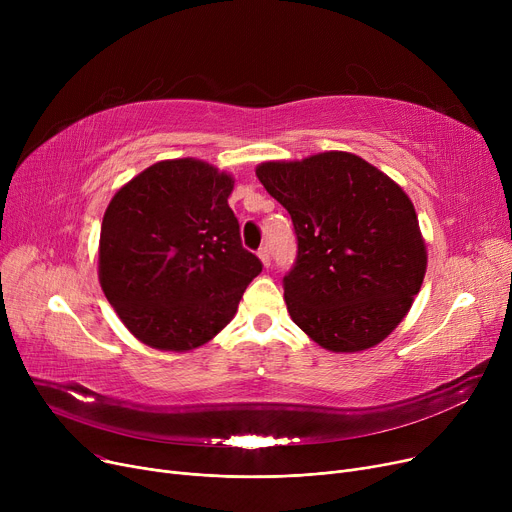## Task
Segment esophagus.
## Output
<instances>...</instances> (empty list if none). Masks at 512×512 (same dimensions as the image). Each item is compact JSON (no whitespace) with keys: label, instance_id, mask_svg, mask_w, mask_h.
<instances>
[{"label":"esophagus","instance_id":"esophagus-1","mask_svg":"<svg viewBox=\"0 0 512 512\" xmlns=\"http://www.w3.org/2000/svg\"><path fill=\"white\" fill-rule=\"evenodd\" d=\"M257 255H259V259H261L263 267H270V265H272V253H270V249H267V247H261Z\"/></svg>","mask_w":512,"mask_h":512}]
</instances>
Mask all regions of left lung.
I'll return each mask as SVG.
<instances>
[{
  "instance_id": "8db88e82",
  "label": "left lung",
  "mask_w": 512,
  "mask_h": 512,
  "mask_svg": "<svg viewBox=\"0 0 512 512\" xmlns=\"http://www.w3.org/2000/svg\"><path fill=\"white\" fill-rule=\"evenodd\" d=\"M255 174L297 234V263L284 276L294 324L332 353L380 344L409 313L427 270L409 195L346 151L263 161Z\"/></svg>"
}]
</instances>
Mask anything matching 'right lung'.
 Listing matches in <instances>:
<instances>
[{"instance_id": "right-lung-1", "label": "right lung", "mask_w": 512, "mask_h": 512, "mask_svg": "<svg viewBox=\"0 0 512 512\" xmlns=\"http://www.w3.org/2000/svg\"><path fill=\"white\" fill-rule=\"evenodd\" d=\"M234 178L207 161L164 159L105 209L99 284L128 332L186 353L222 332L261 261L242 249L228 205Z\"/></svg>"}]
</instances>
